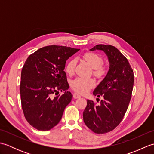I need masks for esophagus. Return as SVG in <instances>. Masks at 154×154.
Segmentation results:
<instances>
[{"label": "esophagus", "mask_w": 154, "mask_h": 154, "mask_svg": "<svg viewBox=\"0 0 154 154\" xmlns=\"http://www.w3.org/2000/svg\"><path fill=\"white\" fill-rule=\"evenodd\" d=\"M73 98L74 99H79V98H81V96L79 94H78L77 93H74L73 94Z\"/></svg>", "instance_id": "34e87169"}]
</instances>
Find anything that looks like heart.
Here are the masks:
<instances>
[{"label":"heart","mask_w":154,"mask_h":154,"mask_svg":"<svg viewBox=\"0 0 154 154\" xmlns=\"http://www.w3.org/2000/svg\"><path fill=\"white\" fill-rule=\"evenodd\" d=\"M83 59L93 69V74L95 76L100 77L105 74L106 69L103 66V60L100 55L93 52H88L83 55ZM76 61L75 59H71L65 65V71L66 73L71 75L74 73ZM95 85V83L92 79H83L77 77L71 81V88L75 91L80 94H85L91 89Z\"/></svg>","instance_id":"heart-1"}]
</instances>
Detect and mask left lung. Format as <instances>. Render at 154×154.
Instances as JSON below:
<instances>
[{
  "instance_id": "obj_1",
  "label": "left lung",
  "mask_w": 154,
  "mask_h": 154,
  "mask_svg": "<svg viewBox=\"0 0 154 154\" xmlns=\"http://www.w3.org/2000/svg\"><path fill=\"white\" fill-rule=\"evenodd\" d=\"M90 50L103 51L109 62V69L93 93L104 99L100 105L87 100L83 121L94 133L104 134L112 131L122 120L131 99L134 77L128 61L115 47L99 44Z\"/></svg>"
}]
</instances>
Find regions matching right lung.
Segmentation results:
<instances>
[{"label": "right lung", "instance_id": "1", "mask_svg": "<svg viewBox=\"0 0 154 154\" xmlns=\"http://www.w3.org/2000/svg\"><path fill=\"white\" fill-rule=\"evenodd\" d=\"M79 50L52 45L39 49L29 56L21 72L22 107L26 119L42 131L60 122L73 95L64 71L66 61ZM59 91L61 96L54 97Z\"/></svg>", "mask_w": 154, "mask_h": 154}]
</instances>
